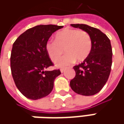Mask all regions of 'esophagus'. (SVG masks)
Instances as JSON below:
<instances>
[{
    "mask_svg": "<svg viewBox=\"0 0 124 124\" xmlns=\"http://www.w3.org/2000/svg\"><path fill=\"white\" fill-rule=\"evenodd\" d=\"M65 72V69H63V68H61V73H63V72Z\"/></svg>",
    "mask_w": 124,
    "mask_h": 124,
    "instance_id": "esophagus-1",
    "label": "esophagus"
}]
</instances>
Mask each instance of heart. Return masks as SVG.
I'll return each mask as SVG.
<instances>
[{"label":"heart","instance_id":"obj_1","mask_svg":"<svg viewBox=\"0 0 124 124\" xmlns=\"http://www.w3.org/2000/svg\"><path fill=\"white\" fill-rule=\"evenodd\" d=\"M45 49L52 61L59 59L63 52L66 54L55 62L58 68H65L72 64L76 59L82 61L90 54L92 40L84 30L65 28L55 34V41H48Z\"/></svg>","mask_w":124,"mask_h":124}]
</instances>
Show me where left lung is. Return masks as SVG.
Segmentation results:
<instances>
[{"mask_svg": "<svg viewBox=\"0 0 124 124\" xmlns=\"http://www.w3.org/2000/svg\"><path fill=\"white\" fill-rule=\"evenodd\" d=\"M70 25L88 32L92 40L90 54L83 63L73 67L76 75L70 81V87L79 94L94 95L104 86L111 71L112 51L110 41L99 29L85 24Z\"/></svg>", "mask_w": 124, "mask_h": 124, "instance_id": "1", "label": "left lung"}]
</instances>
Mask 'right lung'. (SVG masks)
Returning a JSON list of instances; mask_svg holds the SVG:
<instances>
[{"instance_id": "1", "label": "right lung", "mask_w": 124, "mask_h": 124, "mask_svg": "<svg viewBox=\"0 0 124 124\" xmlns=\"http://www.w3.org/2000/svg\"><path fill=\"white\" fill-rule=\"evenodd\" d=\"M63 27L37 25L23 32L14 43L10 57L12 77L25 97L32 100L45 97L54 88L55 78L61 71L45 70L54 65L45 45L52 34Z\"/></svg>"}]
</instances>
